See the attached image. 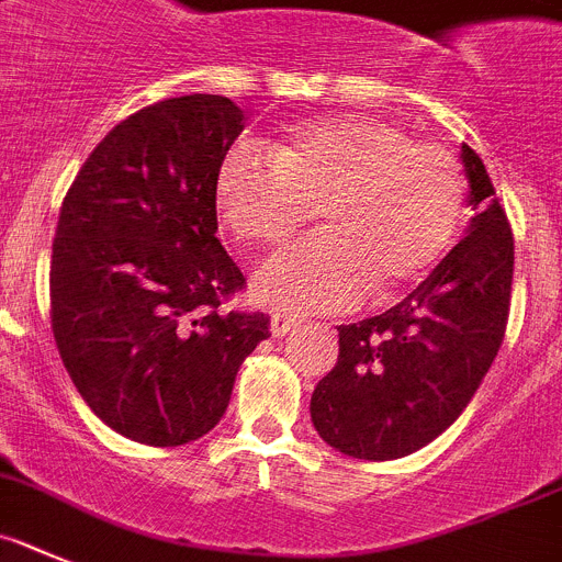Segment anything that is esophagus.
<instances>
[{
  "label": "esophagus",
  "mask_w": 562,
  "mask_h": 562,
  "mask_svg": "<svg viewBox=\"0 0 562 562\" xmlns=\"http://www.w3.org/2000/svg\"><path fill=\"white\" fill-rule=\"evenodd\" d=\"M296 327H300V322H296V318L282 316V313H274V316H271V336L274 338L288 336V333L296 330Z\"/></svg>",
  "instance_id": "obj_1"
}]
</instances>
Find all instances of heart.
Returning a JSON list of instances; mask_svg holds the SVG:
<instances>
[{
  "label": "heart",
  "mask_w": 562,
  "mask_h": 562,
  "mask_svg": "<svg viewBox=\"0 0 562 562\" xmlns=\"http://www.w3.org/2000/svg\"><path fill=\"white\" fill-rule=\"evenodd\" d=\"M226 229L266 249L311 221L322 229L255 274L257 300L288 313L344 311L406 291L448 255L468 179L451 150L367 114L313 120L262 150L237 143L215 173Z\"/></svg>",
  "instance_id": "1"
}]
</instances>
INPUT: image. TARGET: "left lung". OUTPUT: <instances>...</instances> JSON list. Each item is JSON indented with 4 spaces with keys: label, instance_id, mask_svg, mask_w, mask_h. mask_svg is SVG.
I'll return each mask as SVG.
<instances>
[{
    "label": "left lung",
    "instance_id": "obj_1",
    "mask_svg": "<svg viewBox=\"0 0 562 562\" xmlns=\"http://www.w3.org/2000/svg\"><path fill=\"white\" fill-rule=\"evenodd\" d=\"M473 206L468 235L401 305L338 325V361L311 397L318 437L386 462L419 451L464 412L498 356L509 318L515 240L484 161L462 145Z\"/></svg>",
    "mask_w": 562,
    "mask_h": 562
}]
</instances>
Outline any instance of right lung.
Segmentation results:
<instances>
[{
    "instance_id": "1",
    "label": "right lung",
    "mask_w": 562,
    "mask_h": 562,
    "mask_svg": "<svg viewBox=\"0 0 562 562\" xmlns=\"http://www.w3.org/2000/svg\"><path fill=\"white\" fill-rule=\"evenodd\" d=\"M244 131L221 94L145 105L105 134L60 204L49 318L75 389L105 426L154 448L218 426L269 316L226 255L215 173Z\"/></svg>"
}]
</instances>
